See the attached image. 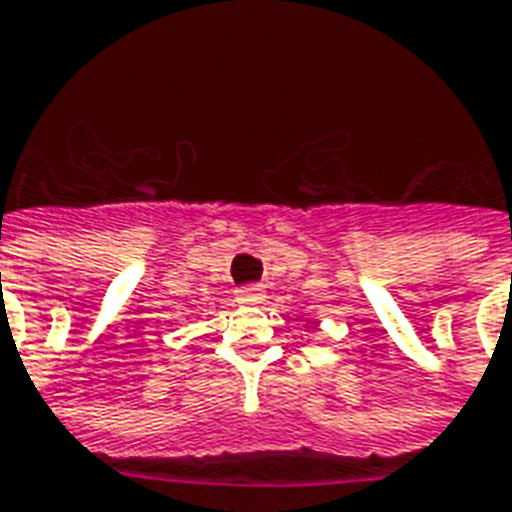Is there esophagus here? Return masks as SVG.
Wrapping results in <instances>:
<instances>
[{
    "label": "esophagus",
    "instance_id": "1",
    "mask_svg": "<svg viewBox=\"0 0 512 512\" xmlns=\"http://www.w3.org/2000/svg\"><path fill=\"white\" fill-rule=\"evenodd\" d=\"M236 295H239L241 303H263L265 287L263 284H247V287H239Z\"/></svg>",
    "mask_w": 512,
    "mask_h": 512
}]
</instances>
